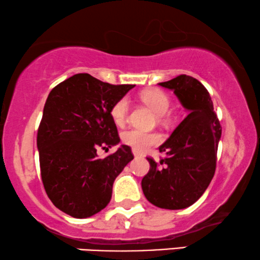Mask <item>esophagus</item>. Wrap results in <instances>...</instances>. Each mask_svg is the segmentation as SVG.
<instances>
[{
	"label": "esophagus",
	"mask_w": 260,
	"mask_h": 260,
	"mask_svg": "<svg viewBox=\"0 0 260 260\" xmlns=\"http://www.w3.org/2000/svg\"><path fill=\"white\" fill-rule=\"evenodd\" d=\"M133 153H134V156H135V157H138V156H141V154H140V153H137V151L133 150Z\"/></svg>",
	"instance_id": "1"
}]
</instances>
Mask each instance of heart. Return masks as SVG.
I'll return each instance as SVG.
<instances>
[{
	"instance_id": "heart-1",
	"label": "heart",
	"mask_w": 260,
	"mask_h": 260,
	"mask_svg": "<svg viewBox=\"0 0 260 260\" xmlns=\"http://www.w3.org/2000/svg\"><path fill=\"white\" fill-rule=\"evenodd\" d=\"M141 99L146 103L150 109L160 116H162L168 111L170 107V96L164 90L157 88L147 89L141 93ZM111 118L116 125H123L126 120L127 114V100L126 98L117 100L111 107ZM161 136L157 133H148V131L130 129L124 131L122 135V141L126 146L133 148V150L137 153H144L151 147L160 142Z\"/></svg>"
}]
</instances>
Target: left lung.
I'll return each instance as SVG.
<instances>
[{"instance_id": "1", "label": "left lung", "mask_w": 260, "mask_h": 260, "mask_svg": "<svg viewBox=\"0 0 260 260\" xmlns=\"http://www.w3.org/2000/svg\"><path fill=\"white\" fill-rule=\"evenodd\" d=\"M159 85L173 90L188 113L159 147L166 157L160 164L147 157L150 168L142 179V190L151 204L178 210L200 200L210 184L222 127L210 94L194 77L179 75Z\"/></svg>"}]
</instances>
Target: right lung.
Returning a JSON list of instances; mask_svg holds the SVG:
<instances>
[{"label":"right lung","mask_w":260,"mask_h":260,"mask_svg":"<svg viewBox=\"0 0 260 260\" xmlns=\"http://www.w3.org/2000/svg\"><path fill=\"white\" fill-rule=\"evenodd\" d=\"M134 85H110L89 74H76L50 92L37 147L46 194L59 210L86 218L103 210L113 181L134 159L129 146L99 159L96 149L120 142L111 107Z\"/></svg>","instance_id":"add662e5"}]
</instances>
